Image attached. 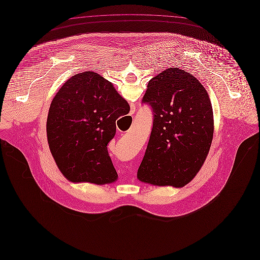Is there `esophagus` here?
<instances>
[{
	"instance_id": "obj_1",
	"label": "esophagus",
	"mask_w": 260,
	"mask_h": 260,
	"mask_svg": "<svg viewBox=\"0 0 260 260\" xmlns=\"http://www.w3.org/2000/svg\"><path fill=\"white\" fill-rule=\"evenodd\" d=\"M134 112H135V106L133 105V106L131 107V111H130V113H131V114H133Z\"/></svg>"
}]
</instances>
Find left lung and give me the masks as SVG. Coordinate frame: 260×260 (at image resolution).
I'll return each mask as SVG.
<instances>
[{"label": "left lung", "instance_id": "left-lung-1", "mask_svg": "<svg viewBox=\"0 0 260 260\" xmlns=\"http://www.w3.org/2000/svg\"><path fill=\"white\" fill-rule=\"evenodd\" d=\"M153 114L152 129L137 177L154 186L182 188L205 162L213 138V111L201 82L170 68L151 78L142 100Z\"/></svg>", "mask_w": 260, "mask_h": 260}]
</instances>
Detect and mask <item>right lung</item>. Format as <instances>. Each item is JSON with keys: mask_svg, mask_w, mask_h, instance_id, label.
I'll return each mask as SVG.
<instances>
[{"mask_svg": "<svg viewBox=\"0 0 260 260\" xmlns=\"http://www.w3.org/2000/svg\"><path fill=\"white\" fill-rule=\"evenodd\" d=\"M129 110L112 84L96 72L78 73L62 85L49 110L47 137L66 178L96 185L117 180L108 144L115 135L116 119Z\"/></svg>", "mask_w": 260, "mask_h": 260, "instance_id": "add662e5", "label": "right lung"}]
</instances>
